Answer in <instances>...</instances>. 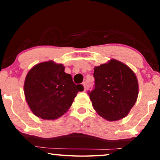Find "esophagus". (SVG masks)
<instances>
[{"label":"esophagus","instance_id":"esophagus-1","mask_svg":"<svg viewBox=\"0 0 160 160\" xmlns=\"http://www.w3.org/2000/svg\"><path fill=\"white\" fill-rule=\"evenodd\" d=\"M82 85H83V88H84V91L86 90V88H87V82H84L82 83Z\"/></svg>","mask_w":160,"mask_h":160}]
</instances>
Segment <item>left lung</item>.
Segmentation results:
<instances>
[{"instance_id":"1","label":"left lung","mask_w":160,"mask_h":160,"mask_svg":"<svg viewBox=\"0 0 160 160\" xmlns=\"http://www.w3.org/2000/svg\"><path fill=\"white\" fill-rule=\"evenodd\" d=\"M94 89L89 92L97 113L109 121L122 119L128 114L138 96V82L127 65L116 59L94 68Z\"/></svg>"}]
</instances>
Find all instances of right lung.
<instances>
[{"instance_id":"right-lung-1","label":"right lung","mask_w":160,"mask_h":160,"mask_svg":"<svg viewBox=\"0 0 160 160\" xmlns=\"http://www.w3.org/2000/svg\"><path fill=\"white\" fill-rule=\"evenodd\" d=\"M63 64L48 61L29 70L24 83L26 102L32 112L44 120H56L71 107L82 85H75Z\"/></svg>"}]
</instances>
